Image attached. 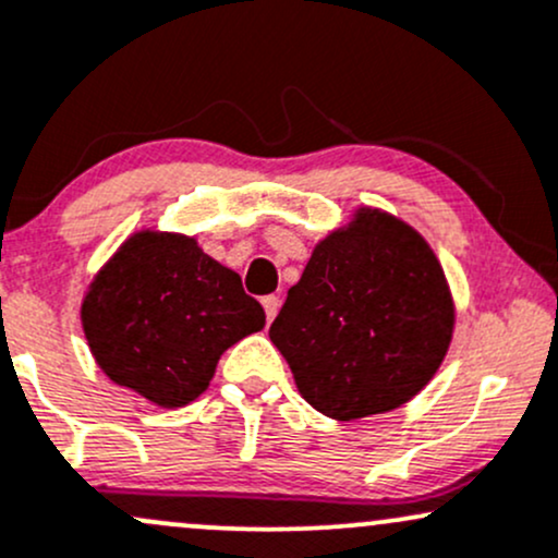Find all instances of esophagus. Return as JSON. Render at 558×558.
<instances>
[{
  "instance_id": "obj_1",
  "label": "esophagus",
  "mask_w": 558,
  "mask_h": 558,
  "mask_svg": "<svg viewBox=\"0 0 558 558\" xmlns=\"http://www.w3.org/2000/svg\"><path fill=\"white\" fill-rule=\"evenodd\" d=\"M262 307H265L267 323H272L275 315H278V310H280V296H275V293H269V296L262 299Z\"/></svg>"
}]
</instances>
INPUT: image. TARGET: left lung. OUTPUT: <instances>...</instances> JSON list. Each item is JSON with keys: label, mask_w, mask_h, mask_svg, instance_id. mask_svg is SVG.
Instances as JSON below:
<instances>
[{"label": "left lung", "mask_w": 558, "mask_h": 558, "mask_svg": "<svg viewBox=\"0 0 558 558\" xmlns=\"http://www.w3.org/2000/svg\"><path fill=\"white\" fill-rule=\"evenodd\" d=\"M452 299L428 243L363 209L312 251L269 326L299 391L336 421L405 405L450 347Z\"/></svg>", "instance_id": "1"}]
</instances>
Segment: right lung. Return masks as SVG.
<instances>
[{"label": "right lung", "mask_w": 558, "mask_h": 558, "mask_svg": "<svg viewBox=\"0 0 558 558\" xmlns=\"http://www.w3.org/2000/svg\"><path fill=\"white\" fill-rule=\"evenodd\" d=\"M82 323L110 381L182 408L209 387L225 349L265 328V310L193 238L137 232L95 278Z\"/></svg>", "instance_id": "add662e5"}]
</instances>
